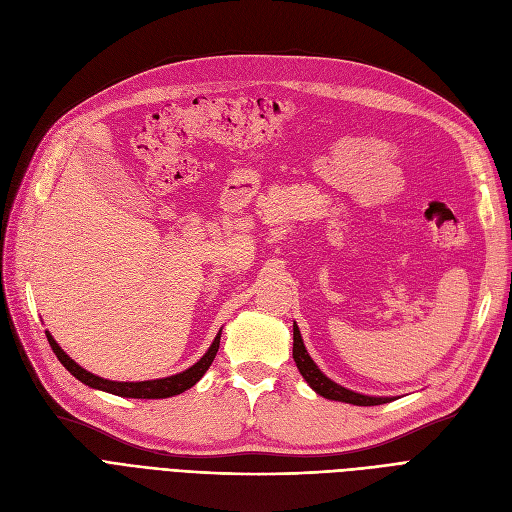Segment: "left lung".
I'll use <instances>...</instances> for the list:
<instances>
[{
	"label": "left lung",
	"instance_id": "obj_1",
	"mask_svg": "<svg viewBox=\"0 0 512 512\" xmlns=\"http://www.w3.org/2000/svg\"><path fill=\"white\" fill-rule=\"evenodd\" d=\"M294 343H292V358L296 362L298 373L303 375V379L309 383L311 390L315 394H320L328 400H337V402H347V404H356V407H377V404H385L396 400L394 396H366L354 390H347V387L339 385L337 381H332L330 377H326L320 366L313 362V358L309 356V351L303 343L301 330H298L296 322H294Z\"/></svg>",
	"mask_w": 512,
	"mask_h": 512
}]
</instances>
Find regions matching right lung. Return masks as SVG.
I'll return each mask as SVG.
<instances>
[{"instance_id": "obj_1", "label": "right lung", "mask_w": 512, "mask_h": 512, "mask_svg": "<svg viewBox=\"0 0 512 512\" xmlns=\"http://www.w3.org/2000/svg\"><path fill=\"white\" fill-rule=\"evenodd\" d=\"M220 334H222V328L218 330L214 343H211L209 349L205 351V356L199 362L192 364L190 368L182 370V373H178V375L163 377V379H150V381H110V379H103V377L88 373L86 368H82L78 362H74L61 349V345L55 341V337H52V334L46 330L48 343H50L52 351H55V356L78 381H82L88 387H93V390L108 392V394H114L120 398H148V400L171 398V396H178V394L190 390V387L207 373L211 362H214V358L218 354V347H220Z\"/></svg>"}]
</instances>
